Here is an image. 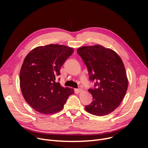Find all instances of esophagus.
Returning <instances> with one entry per match:
<instances>
[{"mask_svg": "<svg viewBox=\"0 0 148 148\" xmlns=\"http://www.w3.org/2000/svg\"><path fill=\"white\" fill-rule=\"evenodd\" d=\"M77 91L78 92H82L83 91V89H81V88H78V89H77Z\"/></svg>", "mask_w": 148, "mask_h": 148, "instance_id": "1", "label": "esophagus"}]
</instances>
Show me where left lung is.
<instances>
[{
	"mask_svg": "<svg viewBox=\"0 0 148 148\" xmlns=\"http://www.w3.org/2000/svg\"><path fill=\"white\" fill-rule=\"evenodd\" d=\"M77 53L87 66L89 79L96 82L94 88L88 90L92 102L85 110L97 116L110 114L119 106L128 88L122 59L112 49L99 44L79 47Z\"/></svg>",
	"mask_w": 148,
	"mask_h": 148,
	"instance_id": "1",
	"label": "left lung"
}]
</instances>
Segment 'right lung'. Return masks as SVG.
I'll return each instance as SVG.
<instances>
[{"label": "right lung", "mask_w": 148, "mask_h": 148, "mask_svg": "<svg viewBox=\"0 0 148 148\" xmlns=\"http://www.w3.org/2000/svg\"><path fill=\"white\" fill-rule=\"evenodd\" d=\"M73 48L59 44L38 46L26 56L20 72V86L28 104L38 112L52 114L64 108L74 89L56 82L60 67Z\"/></svg>", "instance_id": "right-lung-1"}]
</instances>
